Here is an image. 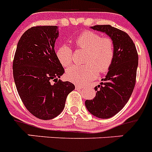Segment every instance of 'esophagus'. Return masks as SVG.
Wrapping results in <instances>:
<instances>
[{"label": "esophagus", "mask_w": 152, "mask_h": 152, "mask_svg": "<svg viewBox=\"0 0 152 152\" xmlns=\"http://www.w3.org/2000/svg\"><path fill=\"white\" fill-rule=\"evenodd\" d=\"M81 88H81L80 86H79V85H77V84H76V90H80Z\"/></svg>", "instance_id": "34e87169"}]
</instances>
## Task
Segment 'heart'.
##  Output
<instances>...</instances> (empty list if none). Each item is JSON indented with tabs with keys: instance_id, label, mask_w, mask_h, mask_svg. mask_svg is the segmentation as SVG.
Instances as JSON below:
<instances>
[{
	"instance_id": "1",
	"label": "heart",
	"mask_w": 152,
	"mask_h": 152,
	"mask_svg": "<svg viewBox=\"0 0 152 152\" xmlns=\"http://www.w3.org/2000/svg\"><path fill=\"white\" fill-rule=\"evenodd\" d=\"M76 46L87 51L85 64L72 65L66 70V76L73 83L84 85L97 76L98 71H108L114 58V44L110 38H102L92 31L83 32L76 39ZM56 56L62 66L67 67L72 61V51L67 45H62L56 51Z\"/></svg>"
}]
</instances>
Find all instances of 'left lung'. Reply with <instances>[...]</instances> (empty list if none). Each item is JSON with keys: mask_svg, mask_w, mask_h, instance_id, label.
Instances as JSON below:
<instances>
[{"mask_svg": "<svg viewBox=\"0 0 152 152\" xmlns=\"http://www.w3.org/2000/svg\"><path fill=\"white\" fill-rule=\"evenodd\" d=\"M91 28L107 34L114 44V58L105 79L96 86L93 99L85 106L92 115L107 119L118 113L131 97L136 83L138 54L129 34L110 25H96Z\"/></svg>", "mask_w": 152, "mask_h": 152, "instance_id": "1", "label": "left lung"}]
</instances>
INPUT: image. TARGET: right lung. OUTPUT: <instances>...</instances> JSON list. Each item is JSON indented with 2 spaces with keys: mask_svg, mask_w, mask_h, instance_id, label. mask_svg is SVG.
<instances>
[{
  "mask_svg": "<svg viewBox=\"0 0 152 152\" xmlns=\"http://www.w3.org/2000/svg\"><path fill=\"white\" fill-rule=\"evenodd\" d=\"M58 36L57 26L30 28L18 42L13 61L18 94L27 110L42 120L59 115L68 95L75 89L73 83L59 80L64 70L54 50Z\"/></svg>",
  "mask_w": 152,
  "mask_h": 152,
  "instance_id": "add662e5",
  "label": "right lung"
}]
</instances>
